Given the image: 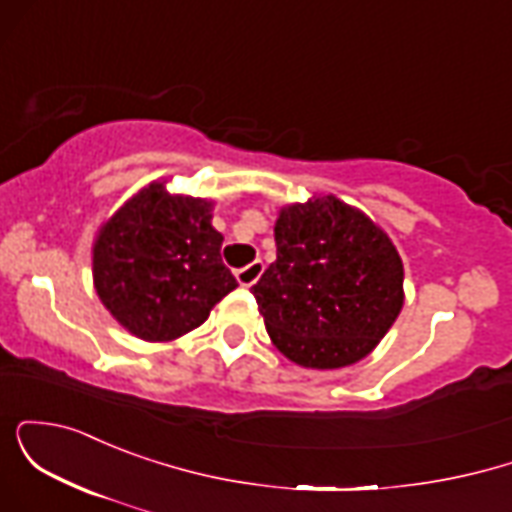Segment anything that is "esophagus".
<instances>
[{"mask_svg":"<svg viewBox=\"0 0 512 512\" xmlns=\"http://www.w3.org/2000/svg\"><path fill=\"white\" fill-rule=\"evenodd\" d=\"M262 272H264V262L262 260H255L252 264H248V267L238 269L236 279H238L240 286H252L257 279H260Z\"/></svg>","mask_w":512,"mask_h":512,"instance_id":"esophagus-1","label":"esophagus"}]
</instances>
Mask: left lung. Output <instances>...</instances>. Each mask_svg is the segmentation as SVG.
<instances>
[{"mask_svg": "<svg viewBox=\"0 0 512 512\" xmlns=\"http://www.w3.org/2000/svg\"><path fill=\"white\" fill-rule=\"evenodd\" d=\"M276 262L252 286L269 337L305 368L361 361L402 310L404 269L390 238L337 197L281 211Z\"/></svg>", "mask_w": 512, "mask_h": 512, "instance_id": "8db88e82", "label": "left lung"}]
</instances>
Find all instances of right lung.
Masks as SVG:
<instances>
[{
	"mask_svg": "<svg viewBox=\"0 0 512 512\" xmlns=\"http://www.w3.org/2000/svg\"><path fill=\"white\" fill-rule=\"evenodd\" d=\"M211 204L170 197L151 185L103 226L93 248V281L105 308L146 342L195 330L238 286L221 260L223 236Z\"/></svg>",
	"mask_w": 512,
	"mask_h": 512,
	"instance_id": "add662e5",
	"label": "right lung"
}]
</instances>
